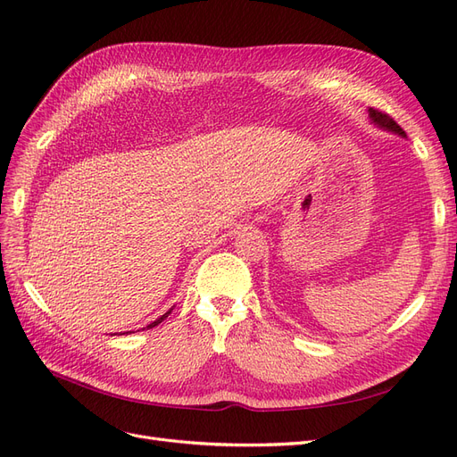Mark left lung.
Wrapping results in <instances>:
<instances>
[{
  "instance_id": "8db88e82",
  "label": "left lung",
  "mask_w": 457,
  "mask_h": 457,
  "mask_svg": "<svg viewBox=\"0 0 457 457\" xmlns=\"http://www.w3.org/2000/svg\"><path fill=\"white\" fill-rule=\"evenodd\" d=\"M370 112V120L376 123L378 128H381V129H386V131H393V133H396V135H400V137H406V133H404V129L398 126V123L389 116V114H385V112H379V110H376V108H370L368 110Z\"/></svg>"
}]
</instances>
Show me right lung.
<instances>
[{"label":"right lung","instance_id":"right-lung-1","mask_svg":"<svg viewBox=\"0 0 457 457\" xmlns=\"http://www.w3.org/2000/svg\"><path fill=\"white\" fill-rule=\"evenodd\" d=\"M170 312H171V311H170ZM170 312H165V314H162V316H160V318H158V320H154V322H152V324H148V326H146V328H154V326H158V324H160V322H162V320H163V318H165V316H168V314H170Z\"/></svg>","mask_w":457,"mask_h":457}]
</instances>
